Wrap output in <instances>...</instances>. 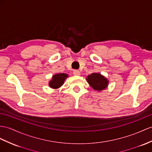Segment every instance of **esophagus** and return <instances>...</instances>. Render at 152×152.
<instances>
[{
	"instance_id": "esophagus-1",
	"label": "esophagus",
	"mask_w": 152,
	"mask_h": 152,
	"mask_svg": "<svg viewBox=\"0 0 152 152\" xmlns=\"http://www.w3.org/2000/svg\"><path fill=\"white\" fill-rule=\"evenodd\" d=\"M73 74L75 75H80V73L78 70H74L73 71Z\"/></svg>"
}]
</instances>
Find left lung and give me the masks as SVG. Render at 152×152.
<instances>
[{"label":"left lung","mask_w":152,"mask_h":152,"mask_svg":"<svg viewBox=\"0 0 152 152\" xmlns=\"http://www.w3.org/2000/svg\"><path fill=\"white\" fill-rule=\"evenodd\" d=\"M87 82L95 90L102 91L108 87V80L101 73H93L86 78Z\"/></svg>","instance_id":"obj_1"}]
</instances>
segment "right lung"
Listing matches in <instances>:
<instances>
[{
  "label": "right lung",
  "instance_id": "add662e5",
  "mask_svg": "<svg viewBox=\"0 0 152 152\" xmlns=\"http://www.w3.org/2000/svg\"><path fill=\"white\" fill-rule=\"evenodd\" d=\"M68 77V74L66 73H57L53 75L52 79L49 82V86L50 88L57 89L60 88L64 84L65 79Z\"/></svg>",
  "mask_w": 152,
  "mask_h": 152
}]
</instances>
